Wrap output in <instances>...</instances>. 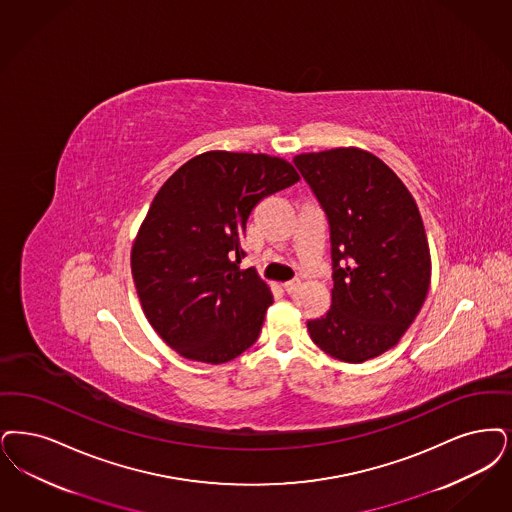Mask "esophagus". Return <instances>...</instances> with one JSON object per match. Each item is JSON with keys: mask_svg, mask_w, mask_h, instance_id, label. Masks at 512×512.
<instances>
[{"mask_svg": "<svg viewBox=\"0 0 512 512\" xmlns=\"http://www.w3.org/2000/svg\"><path fill=\"white\" fill-rule=\"evenodd\" d=\"M299 287H301V280H291V282L284 284V291H286L287 295H293Z\"/></svg>", "mask_w": 512, "mask_h": 512, "instance_id": "1", "label": "esophagus"}]
</instances>
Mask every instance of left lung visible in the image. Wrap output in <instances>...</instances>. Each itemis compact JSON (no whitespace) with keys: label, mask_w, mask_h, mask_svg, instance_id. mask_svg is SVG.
Returning <instances> with one entry per match:
<instances>
[{"label":"left lung","mask_w":512,"mask_h":512,"mask_svg":"<svg viewBox=\"0 0 512 512\" xmlns=\"http://www.w3.org/2000/svg\"><path fill=\"white\" fill-rule=\"evenodd\" d=\"M326 211L333 289L326 316L308 320L326 354L362 364L394 347L423 307L430 249L421 213L389 165L360 148L295 156Z\"/></svg>","instance_id":"8db88e82"}]
</instances>
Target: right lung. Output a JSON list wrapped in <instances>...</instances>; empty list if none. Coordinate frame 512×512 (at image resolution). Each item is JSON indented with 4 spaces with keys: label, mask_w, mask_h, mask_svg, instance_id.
Instances as JSON below:
<instances>
[{
    "label": "right lung",
    "mask_w": 512,
    "mask_h": 512,
    "mask_svg": "<svg viewBox=\"0 0 512 512\" xmlns=\"http://www.w3.org/2000/svg\"><path fill=\"white\" fill-rule=\"evenodd\" d=\"M299 179L276 156L211 150L158 190L131 274L150 326L184 358L225 364L257 341L272 293L253 268H240L247 217Z\"/></svg>",
    "instance_id": "right-lung-1"
}]
</instances>
